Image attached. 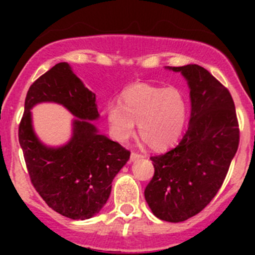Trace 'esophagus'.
<instances>
[{"label": "esophagus", "instance_id": "34e87169", "mask_svg": "<svg viewBox=\"0 0 255 255\" xmlns=\"http://www.w3.org/2000/svg\"><path fill=\"white\" fill-rule=\"evenodd\" d=\"M142 158H144V155H142V154L139 153H134V151H133V153L130 154V161H135L138 160V159H142Z\"/></svg>", "mask_w": 255, "mask_h": 255}]
</instances>
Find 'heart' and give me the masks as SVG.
<instances>
[{
  "instance_id": "obj_1",
  "label": "heart",
  "mask_w": 255,
  "mask_h": 255,
  "mask_svg": "<svg viewBox=\"0 0 255 255\" xmlns=\"http://www.w3.org/2000/svg\"><path fill=\"white\" fill-rule=\"evenodd\" d=\"M189 116V104L177 87L134 84L121 95V104H110L106 118L113 138L129 139L139 123L140 137L154 149H165L181 135Z\"/></svg>"
}]
</instances>
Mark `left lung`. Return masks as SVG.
<instances>
[{"mask_svg":"<svg viewBox=\"0 0 255 255\" xmlns=\"http://www.w3.org/2000/svg\"><path fill=\"white\" fill-rule=\"evenodd\" d=\"M187 80L191 100L189 128L175 148L150 156L154 176L144 196L154 216L182 222L201 212L222 186L239 144L230 91L202 66H168Z\"/></svg>","mask_w":255,"mask_h":255,"instance_id":"1","label":"left lung"}]
</instances>
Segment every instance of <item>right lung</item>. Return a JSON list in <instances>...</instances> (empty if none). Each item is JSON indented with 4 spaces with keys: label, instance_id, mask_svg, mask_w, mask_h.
<instances>
[{
    "label": "right lung",
    "instance_id": "right-lung-1",
    "mask_svg": "<svg viewBox=\"0 0 255 255\" xmlns=\"http://www.w3.org/2000/svg\"><path fill=\"white\" fill-rule=\"evenodd\" d=\"M40 102L63 104L76 116L73 135L65 146L47 147L35 135L30 110ZM99 117L96 95L68 63L43 74L25 96L18 139L30 181L49 207L71 220H87L101 211L113 179L130 155L120 143L100 134L91 122Z\"/></svg>",
    "mask_w": 255,
    "mask_h": 255
}]
</instances>
